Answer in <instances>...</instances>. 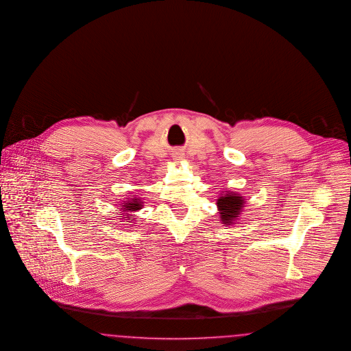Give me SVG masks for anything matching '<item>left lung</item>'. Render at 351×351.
Returning <instances> with one entry per match:
<instances>
[{"instance_id":"obj_1","label":"left lung","mask_w":351,"mask_h":351,"mask_svg":"<svg viewBox=\"0 0 351 351\" xmlns=\"http://www.w3.org/2000/svg\"><path fill=\"white\" fill-rule=\"evenodd\" d=\"M244 197L239 196L231 192L226 196L219 197L217 199V206L221 214V221L223 225H232L234 221L240 215V211L244 208Z\"/></svg>"}]
</instances>
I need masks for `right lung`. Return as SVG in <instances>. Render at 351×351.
Returning a JSON list of instances; mask_svg holds the SVG:
<instances>
[{
    "mask_svg": "<svg viewBox=\"0 0 351 351\" xmlns=\"http://www.w3.org/2000/svg\"><path fill=\"white\" fill-rule=\"evenodd\" d=\"M142 204L143 202L141 201V198H137V197H130L129 199L126 198V201H124V205L120 206V210L124 211L123 214H120V215H123V218H120V219H126L129 223H134V219H133L134 215L128 214V213H134V211L140 210L143 206ZM124 213L126 214L125 216L123 215Z\"/></svg>",
    "mask_w": 351,
    "mask_h": 351,
    "instance_id": "right-lung-1",
    "label": "right lung"
}]
</instances>
